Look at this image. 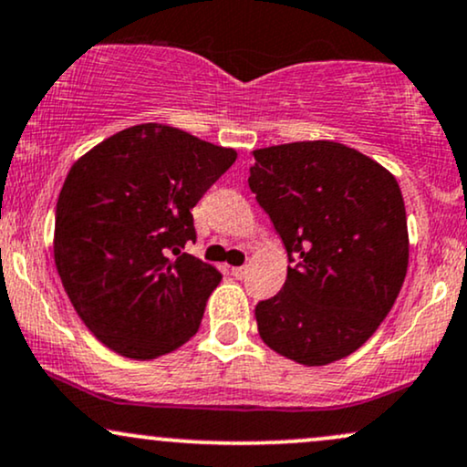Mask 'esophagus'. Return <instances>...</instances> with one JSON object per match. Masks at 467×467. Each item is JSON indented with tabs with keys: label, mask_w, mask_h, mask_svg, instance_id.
<instances>
[{
	"label": "esophagus",
	"mask_w": 467,
	"mask_h": 467,
	"mask_svg": "<svg viewBox=\"0 0 467 467\" xmlns=\"http://www.w3.org/2000/svg\"><path fill=\"white\" fill-rule=\"evenodd\" d=\"M245 274H248V267L245 265H241V267H233V276L234 278H245Z\"/></svg>",
	"instance_id": "esophagus-1"
}]
</instances>
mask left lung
<instances>
[{
  "label": "left lung",
  "mask_w": 467,
  "mask_h": 467,
  "mask_svg": "<svg viewBox=\"0 0 467 467\" xmlns=\"http://www.w3.org/2000/svg\"><path fill=\"white\" fill-rule=\"evenodd\" d=\"M252 154L250 191L289 256L283 289L254 308L258 335L296 363L339 361L374 335L407 276L400 187L379 162L333 141Z\"/></svg>",
  "instance_id": "obj_1"
}]
</instances>
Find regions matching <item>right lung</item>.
I'll return each instance as SVG.
<instances>
[{"instance_id": "1", "label": "right lung", "mask_w": 467, "mask_h": 467, "mask_svg": "<svg viewBox=\"0 0 467 467\" xmlns=\"http://www.w3.org/2000/svg\"><path fill=\"white\" fill-rule=\"evenodd\" d=\"M237 151L161 123L112 134L67 173L54 261L88 330L128 358H156L198 333L222 274L195 244L191 209Z\"/></svg>"}]
</instances>
